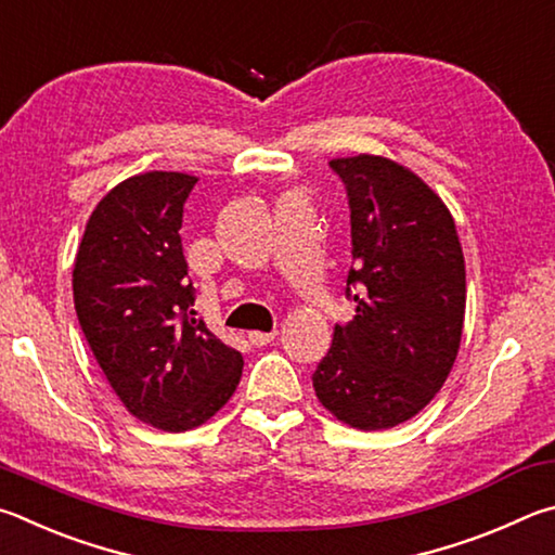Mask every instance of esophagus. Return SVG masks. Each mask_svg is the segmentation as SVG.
I'll return each instance as SVG.
<instances>
[{
    "mask_svg": "<svg viewBox=\"0 0 555 555\" xmlns=\"http://www.w3.org/2000/svg\"><path fill=\"white\" fill-rule=\"evenodd\" d=\"M275 336H278V332H250L248 341L253 346H268L270 341H275Z\"/></svg>",
    "mask_w": 555,
    "mask_h": 555,
    "instance_id": "34e87169",
    "label": "esophagus"
}]
</instances>
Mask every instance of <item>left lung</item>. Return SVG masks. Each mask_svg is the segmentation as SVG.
Returning a JSON list of instances; mask_svg holds the SVG:
<instances>
[{
    "mask_svg": "<svg viewBox=\"0 0 555 555\" xmlns=\"http://www.w3.org/2000/svg\"><path fill=\"white\" fill-rule=\"evenodd\" d=\"M328 165L351 207L356 317L336 324L314 392L353 429H392L434 400L459 356L463 248L449 207L410 168L367 153Z\"/></svg>",
    "mask_w": 555,
    "mask_h": 555,
    "instance_id": "8db88e82",
    "label": "left lung"
}]
</instances>
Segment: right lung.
I'll list each match as a JSON object with an SVG mask.
<instances>
[{"label":"right lung","instance_id":"add662e5","mask_svg":"<svg viewBox=\"0 0 555 555\" xmlns=\"http://www.w3.org/2000/svg\"><path fill=\"white\" fill-rule=\"evenodd\" d=\"M197 178L143 172L96 204L73 268L75 312L112 390L135 420L188 431L231 400L243 358L194 319L182 207Z\"/></svg>","mask_w":555,"mask_h":555}]
</instances>
